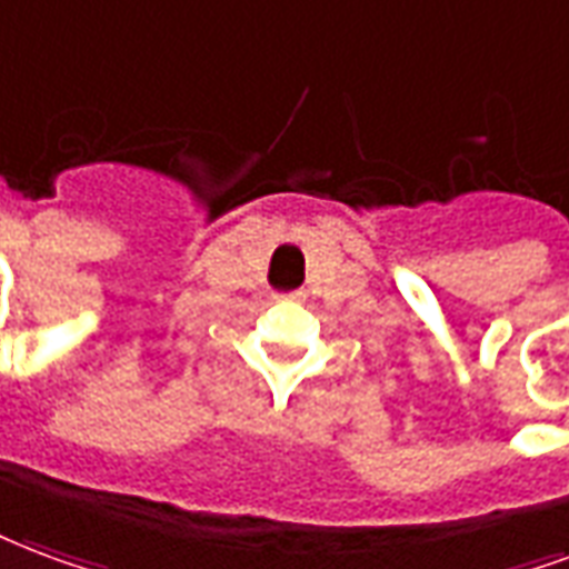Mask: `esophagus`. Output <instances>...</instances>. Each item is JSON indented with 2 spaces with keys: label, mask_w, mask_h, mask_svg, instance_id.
Instances as JSON below:
<instances>
[{
  "label": "esophagus",
  "mask_w": 569,
  "mask_h": 569,
  "mask_svg": "<svg viewBox=\"0 0 569 569\" xmlns=\"http://www.w3.org/2000/svg\"><path fill=\"white\" fill-rule=\"evenodd\" d=\"M288 300H302V290H293V293H284Z\"/></svg>",
  "instance_id": "34e87169"
}]
</instances>
